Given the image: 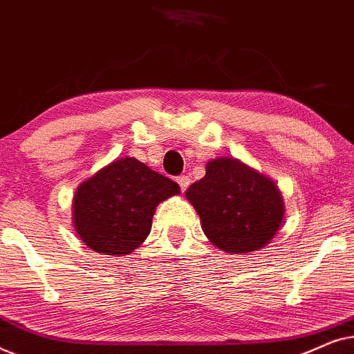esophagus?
I'll return each mask as SVG.
<instances>
[{
    "instance_id": "esophagus-1",
    "label": "esophagus",
    "mask_w": 354,
    "mask_h": 354,
    "mask_svg": "<svg viewBox=\"0 0 354 354\" xmlns=\"http://www.w3.org/2000/svg\"><path fill=\"white\" fill-rule=\"evenodd\" d=\"M190 177L188 176H180V177H177V183L178 185H180V188H182V192H185L187 188H188V185H190Z\"/></svg>"
}]
</instances>
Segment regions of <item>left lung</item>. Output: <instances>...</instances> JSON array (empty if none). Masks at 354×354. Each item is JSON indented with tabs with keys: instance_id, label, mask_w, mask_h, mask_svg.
Instances as JSON below:
<instances>
[{
	"instance_id": "left-lung-1",
	"label": "left lung",
	"mask_w": 354,
	"mask_h": 354,
	"mask_svg": "<svg viewBox=\"0 0 354 354\" xmlns=\"http://www.w3.org/2000/svg\"><path fill=\"white\" fill-rule=\"evenodd\" d=\"M185 196L207 239L227 253L264 248L283 221V198L274 180L234 158L211 159L206 176Z\"/></svg>"
}]
</instances>
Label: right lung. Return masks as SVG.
<instances>
[{
  "mask_svg": "<svg viewBox=\"0 0 354 354\" xmlns=\"http://www.w3.org/2000/svg\"><path fill=\"white\" fill-rule=\"evenodd\" d=\"M180 193L135 158H119L77 187L72 219L80 240L103 254H130L151 230L159 203Z\"/></svg>",
  "mask_w": 354,
  "mask_h": 354,
  "instance_id": "add662e5",
  "label": "right lung"
}]
</instances>
